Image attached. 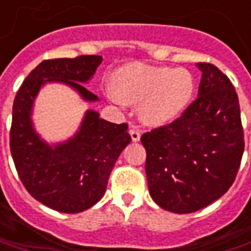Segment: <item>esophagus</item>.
Instances as JSON below:
<instances>
[{"label":"esophagus","mask_w":251,"mask_h":251,"mask_svg":"<svg viewBox=\"0 0 251 251\" xmlns=\"http://www.w3.org/2000/svg\"><path fill=\"white\" fill-rule=\"evenodd\" d=\"M129 134H130V137H132L133 141H139L140 137H141V133H140L137 129H130V130H129Z\"/></svg>","instance_id":"34e87169"}]
</instances>
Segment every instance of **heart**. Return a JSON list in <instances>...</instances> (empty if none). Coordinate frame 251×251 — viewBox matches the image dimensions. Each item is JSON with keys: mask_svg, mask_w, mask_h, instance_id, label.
I'll list each match as a JSON object with an SVG mask.
<instances>
[{"mask_svg": "<svg viewBox=\"0 0 251 251\" xmlns=\"http://www.w3.org/2000/svg\"><path fill=\"white\" fill-rule=\"evenodd\" d=\"M195 78L185 68L132 63L114 74L107 95L118 105L140 104V118L162 126L180 118L195 93Z\"/></svg>", "mask_w": 251, "mask_h": 251, "instance_id": "heart-1", "label": "heart"}]
</instances>
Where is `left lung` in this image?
Instances as JSON below:
<instances>
[{
	"mask_svg": "<svg viewBox=\"0 0 251 251\" xmlns=\"http://www.w3.org/2000/svg\"><path fill=\"white\" fill-rule=\"evenodd\" d=\"M198 97L175 122L141 136L148 190L162 209L185 214L203 209L232 185L245 150L238 95L210 63Z\"/></svg>",
	"mask_w": 251,
	"mask_h": 251,
	"instance_id": "left-lung-1",
	"label": "left lung"
}]
</instances>
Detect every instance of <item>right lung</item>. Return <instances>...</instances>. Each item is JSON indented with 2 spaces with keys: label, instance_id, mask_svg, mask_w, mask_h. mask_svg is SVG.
Masks as SVG:
<instances>
[{
  "label": "right lung",
  "instance_id": "1",
  "mask_svg": "<svg viewBox=\"0 0 251 251\" xmlns=\"http://www.w3.org/2000/svg\"><path fill=\"white\" fill-rule=\"evenodd\" d=\"M101 60L93 54L44 60L13 101L9 144L19 177L32 198L61 213H81L103 198L112 168L132 139L126 124H111L88 110L73 137L49 144L34 127L32 107L41 88L52 82L70 86L83 101H99L82 83L92 79Z\"/></svg>",
  "mask_w": 251,
  "mask_h": 251
}]
</instances>
